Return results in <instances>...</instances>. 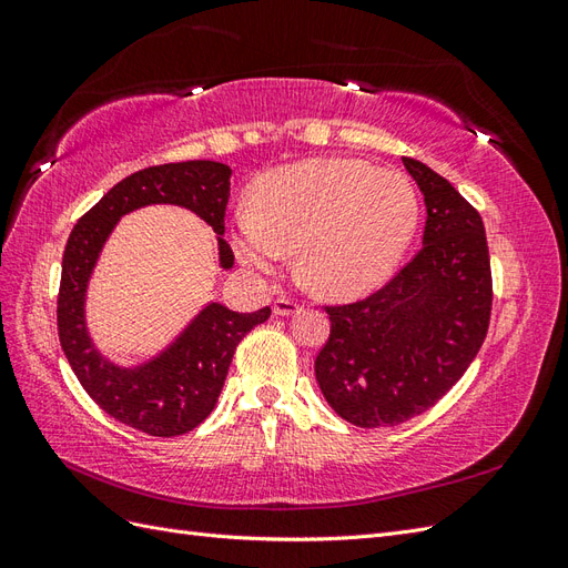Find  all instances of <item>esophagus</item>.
Wrapping results in <instances>:
<instances>
[{"instance_id": "esophagus-1", "label": "esophagus", "mask_w": 568, "mask_h": 568, "mask_svg": "<svg viewBox=\"0 0 568 568\" xmlns=\"http://www.w3.org/2000/svg\"><path fill=\"white\" fill-rule=\"evenodd\" d=\"M301 303H296V301H291V298H277L274 301V305H272V311H274V315H280V317H288V315H296V313H301Z\"/></svg>"}]
</instances>
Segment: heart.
Instances as JSON below:
<instances>
[{"label": "heart", "instance_id": "b5f03b06", "mask_svg": "<svg viewBox=\"0 0 568 568\" xmlns=\"http://www.w3.org/2000/svg\"><path fill=\"white\" fill-rule=\"evenodd\" d=\"M417 225L419 196L400 170L315 159L261 182L255 209L234 220V251L244 265L274 272L298 248L307 286L353 301L390 280Z\"/></svg>", "mask_w": 568, "mask_h": 568}]
</instances>
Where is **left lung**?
Listing matches in <instances>:
<instances>
[{
    "mask_svg": "<svg viewBox=\"0 0 568 568\" xmlns=\"http://www.w3.org/2000/svg\"><path fill=\"white\" fill-rule=\"evenodd\" d=\"M426 203L417 255L367 298L324 305L329 338L315 376L338 417L395 426L434 407L488 334L493 274L484 220L432 168L403 159Z\"/></svg>",
    "mask_w": 568,
    "mask_h": 568,
    "instance_id": "1",
    "label": "left lung"
}]
</instances>
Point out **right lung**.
I'll return each instance as SVG.
<instances>
[{
  "label": "right lung",
  "instance_id": "right-lung-1",
  "mask_svg": "<svg viewBox=\"0 0 568 568\" xmlns=\"http://www.w3.org/2000/svg\"><path fill=\"white\" fill-rule=\"evenodd\" d=\"M230 178L232 170L215 161L144 168L118 182L68 236L57 301L61 348L90 398L120 424L149 436H182L211 415L239 341L270 317V307L234 313L220 303L205 305L163 355L136 369H123L106 363L92 346L84 326V291L115 222L149 203L184 205L203 217L217 234L220 265L232 267L234 253L222 236Z\"/></svg>",
  "mask_w": 568,
  "mask_h": 568
}]
</instances>
